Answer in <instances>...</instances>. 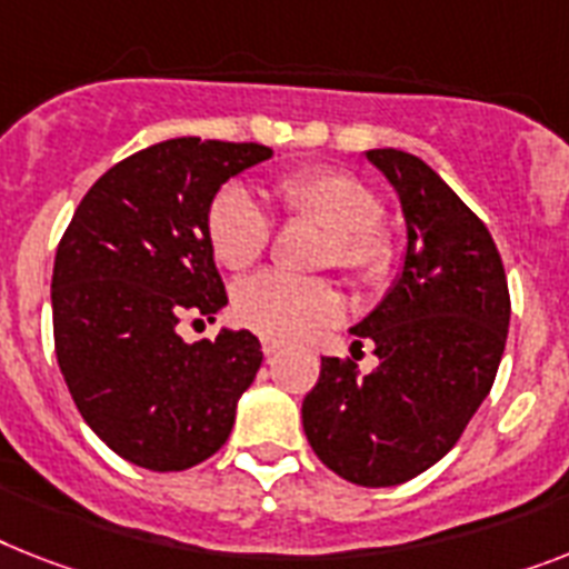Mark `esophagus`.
Here are the masks:
<instances>
[{"label": "esophagus", "instance_id": "obj_1", "mask_svg": "<svg viewBox=\"0 0 569 569\" xmlns=\"http://www.w3.org/2000/svg\"><path fill=\"white\" fill-rule=\"evenodd\" d=\"M261 349H264L267 358H273V355H279V351H281V342L279 340H270V337H264V340H261Z\"/></svg>", "mask_w": 569, "mask_h": 569}]
</instances>
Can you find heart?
<instances>
[{"mask_svg":"<svg viewBox=\"0 0 569 569\" xmlns=\"http://www.w3.org/2000/svg\"><path fill=\"white\" fill-rule=\"evenodd\" d=\"M276 200L288 220L326 232L317 264L335 267L351 288H380L398 261L396 232L380 220L383 200L355 173L305 166L276 180ZM211 252L229 270H247L273 241V220L250 189L229 182L211 197L206 214ZM238 322L270 340H290L337 313V290L328 279L264 270L241 281L232 299Z\"/></svg>","mask_w":569,"mask_h":569,"instance_id":"1","label":"heart"}]
</instances>
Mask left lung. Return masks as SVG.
<instances>
[{"label": "left lung", "instance_id": "8db88e82", "mask_svg": "<svg viewBox=\"0 0 569 569\" xmlns=\"http://www.w3.org/2000/svg\"><path fill=\"white\" fill-rule=\"evenodd\" d=\"M387 173L407 220L401 279L360 326L378 369L322 358L302 401L313 453L342 480L401 486L459 442L495 383L509 335L503 258L477 214L419 157L366 150Z\"/></svg>", "mask_w": 569, "mask_h": 569}]
</instances>
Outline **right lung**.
<instances>
[{
	"instance_id": "obj_1",
	"label": "right lung",
	"mask_w": 569,
	"mask_h": 569,
	"mask_svg": "<svg viewBox=\"0 0 569 569\" xmlns=\"http://www.w3.org/2000/svg\"><path fill=\"white\" fill-rule=\"evenodd\" d=\"M256 142L168 139L121 159L87 191L51 276L54 351L98 439L148 471H186L227 445L261 366L250 331L186 342L229 302L206 214L229 177L270 159Z\"/></svg>"
}]
</instances>
